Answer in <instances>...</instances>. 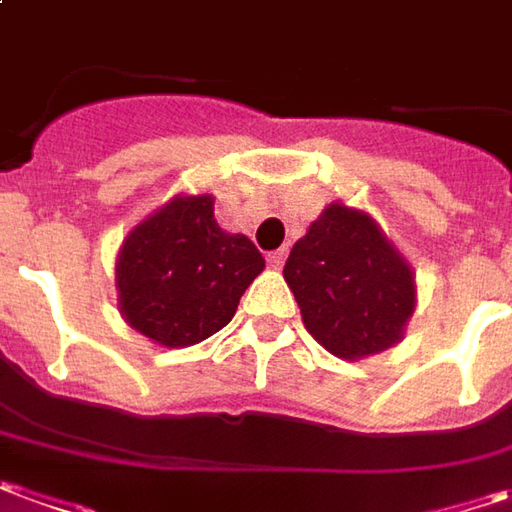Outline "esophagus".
Returning a JSON list of instances; mask_svg holds the SVG:
<instances>
[{
	"label": "esophagus",
	"mask_w": 512,
	"mask_h": 512,
	"mask_svg": "<svg viewBox=\"0 0 512 512\" xmlns=\"http://www.w3.org/2000/svg\"><path fill=\"white\" fill-rule=\"evenodd\" d=\"M269 266L272 269H283V263H286V249H277V252H269Z\"/></svg>",
	"instance_id": "esophagus-1"
}]
</instances>
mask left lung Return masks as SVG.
<instances>
[{
    "label": "left lung",
    "instance_id": "1",
    "mask_svg": "<svg viewBox=\"0 0 512 512\" xmlns=\"http://www.w3.org/2000/svg\"><path fill=\"white\" fill-rule=\"evenodd\" d=\"M283 277L309 334L340 360L397 345L416 309L408 260L360 209L328 203L294 243Z\"/></svg>",
    "mask_w": 512,
    "mask_h": 512
}]
</instances>
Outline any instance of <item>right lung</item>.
I'll return each mask as SVG.
<instances>
[{
    "label": "right lung",
    "mask_w": 512,
    "mask_h": 512,
    "mask_svg": "<svg viewBox=\"0 0 512 512\" xmlns=\"http://www.w3.org/2000/svg\"><path fill=\"white\" fill-rule=\"evenodd\" d=\"M263 266L252 240L218 226L212 195H175L121 243L118 309L138 334L186 348L235 317Z\"/></svg>",
    "instance_id": "1"
}]
</instances>
